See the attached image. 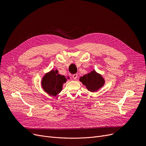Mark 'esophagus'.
I'll return each instance as SVG.
<instances>
[{
    "mask_svg": "<svg viewBox=\"0 0 146 146\" xmlns=\"http://www.w3.org/2000/svg\"><path fill=\"white\" fill-rule=\"evenodd\" d=\"M77 76H78V74H74L73 75V78L74 80H76L77 78Z\"/></svg>",
    "mask_w": 146,
    "mask_h": 146,
    "instance_id": "esophagus-1",
    "label": "esophagus"
}]
</instances>
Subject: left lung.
Returning a JSON list of instances; mask_svg holds the SVG:
<instances>
[{
	"label": "left lung",
	"instance_id": "obj_1",
	"mask_svg": "<svg viewBox=\"0 0 146 146\" xmlns=\"http://www.w3.org/2000/svg\"><path fill=\"white\" fill-rule=\"evenodd\" d=\"M79 80L86 86L87 89L91 92H96L103 86L105 80L101 74L94 70L81 77Z\"/></svg>",
	"mask_w": 146,
	"mask_h": 146
}]
</instances>
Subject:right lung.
Instances as JSON below:
<instances>
[{"label": "right lung", "mask_w": 146, "mask_h": 146, "mask_svg": "<svg viewBox=\"0 0 146 146\" xmlns=\"http://www.w3.org/2000/svg\"><path fill=\"white\" fill-rule=\"evenodd\" d=\"M66 80L64 76L58 74L57 70H52L43 76L41 84L45 92L52 96H56L62 91L63 84Z\"/></svg>", "instance_id": "obj_1"}]
</instances>
